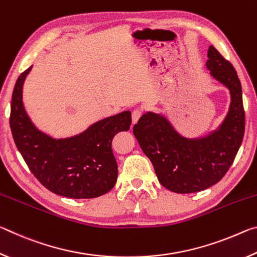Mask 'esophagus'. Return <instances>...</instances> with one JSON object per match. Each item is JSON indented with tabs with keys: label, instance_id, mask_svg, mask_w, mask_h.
Listing matches in <instances>:
<instances>
[{
	"label": "esophagus",
	"instance_id": "esophagus-1",
	"mask_svg": "<svg viewBox=\"0 0 257 257\" xmlns=\"http://www.w3.org/2000/svg\"><path fill=\"white\" fill-rule=\"evenodd\" d=\"M143 115V112L141 110H134L133 111V123H137V121L141 119V116Z\"/></svg>",
	"mask_w": 257,
	"mask_h": 257
}]
</instances>
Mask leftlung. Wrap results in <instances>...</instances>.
I'll use <instances>...</instances> for the list:
<instances>
[{
	"label": "left lung",
	"instance_id": "left-lung-1",
	"mask_svg": "<svg viewBox=\"0 0 257 257\" xmlns=\"http://www.w3.org/2000/svg\"><path fill=\"white\" fill-rule=\"evenodd\" d=\"M206 69L230 93L229 110L219 127L205 136L188 138L163 113L147 111L134 125V135L151 160L160 184L178 194L196 193L222 179L231 167L245 132L241 84L232 64L214 46L207 51Z\"/></svg>",
	"mask_w": 257,
	"mask_h": 257
}]
</instances>
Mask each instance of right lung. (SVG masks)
I'll return each instance as SVG.
<instances>
[{
    "mask_svg": "<svg viewBox=\"0 0 257 257\" xmlns=\"http://www.w3.org/2000/svg\"><path fill=\"white\" fill-rule=\"evenodd\" d=\"M32 68L19 76L12 93L10 127L20 154L52 193L76 199L102 196L118 179L112 139L129 130L132 112L107 116L75 136L52 137L33 122L24 105V84Z\"/></svg>",
    "mask_w": 257,
    "mask_h": 257,
    "instance_id": "right-lung-1",
    "label": "right lung"
}]
</instances>
